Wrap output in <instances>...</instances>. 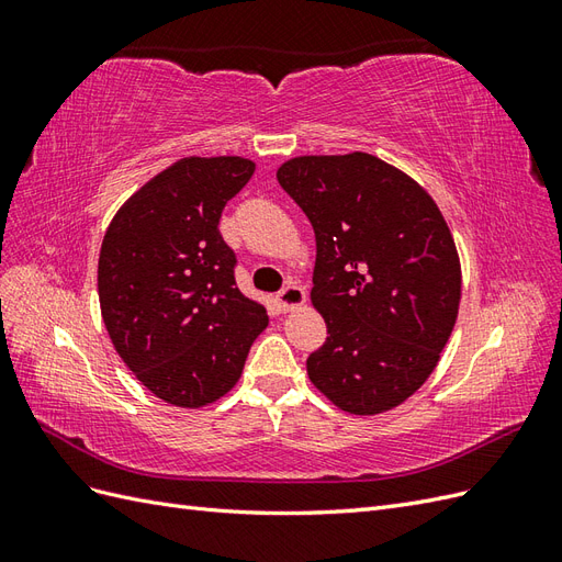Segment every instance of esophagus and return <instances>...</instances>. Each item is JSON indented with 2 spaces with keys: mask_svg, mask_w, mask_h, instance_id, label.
<instances>
[{
  "mask_svg": "<svg viewBox=\"0 0 562 562\" xmlns=\"http://www.w3.org/2000/svg\"><path fill=\"white\" fill-rule=\"evenodd\" d=\"M304 302H307V291H304V288H302V285H297V283L285 285L283 291L279 293V304H281V307H283L285 312H291V310L302 307Z\"/></svg>",
  "mask_w": 562,
  "mask_h": 562,
  "instance_id": "obj_1",
  "label": "esophagus"
}]
</instances>
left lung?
I'll return each mask as SVG.
<instances>
[{
    "label": "left lung",
    "mask_w": 562,
    "mask_h": 562,
    "mask_svg": "<svg viewBox=\"0 0 562 562\" xmlns=\"http://www.w3.org/2000/svg\"><path fill=\"white\" fill-rule=\"evenodd\" d=\"M277 180L316 234L312 304L328 339L307 359L339 411H394L429 380L452 335L462 265L431 194L368 151L307 155Z\"/></svg>",
    "instance_id": "1"
}]
</instances>
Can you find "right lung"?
<instances>
[{
  "mask_svg": "<svg viewBox=\"0 0 562 562\" xmlns=\"http://www.w3.org/2000/svg\"><path fill=\"white\" fill-rule=\"evenodd\" d=\"M255 173L244 157H184L112 217L98 258L100 314L135 378L176 407H206L239 382L267 326L234 281L225 203Z\"/></svg>",
  "mask_w": 562,
  "mask_h": 562,
  "instance_id": "right-lung-1",
  "label": "right lung"
}]
</instances>
